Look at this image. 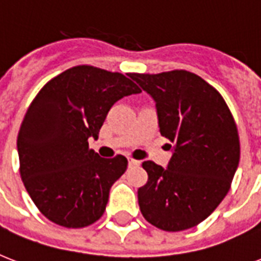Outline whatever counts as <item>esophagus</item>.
Masks as SVG:
<instances>
[{
	"label": "esophagus",
	"mask_w": 261,
	"mask_h": 261,
	"mask_svg": "<svg viewBox=\"0 0 261 261\" xmlns=\"http://www.w3.org/2000/svg\"><path fill=\"white\" fill-rule=\"evenodd\" d=\"M128 165H130V167H139V165H141V161L131 159V160H128Z\"/></svg>",
	"instance_id": "34e87169"
}]
</instances>
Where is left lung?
Wrapping results in <instances>:
<instances>
[{
  "mask_svg": "<svg viewBox=\"0 0 261 261\" xmlns=\"http://www.w3.org/2000/svg\"><path fill=\"white\" fill-rule=\"evenodd\" d=\"M130 77L155 100L160 133L174 143L164 169L145 161L138 190L143 218L165 231L203 222L230 190L240 161L237 124L218 90L187 70Z\"/></svg>",
  "mask_w": 261,
  "mask_h": 261,
  "instance_id": "obj_1",
  "label": "left lung"
}]
</instances>
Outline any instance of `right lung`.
<instances>
[{"label": "right lung", "mask_w": 261, "mask_h": 261, "mask_svg": "<svg viewBox=\"0 0 261 261\" xmlns=\"http://www.w3.org/2000/svg\"><path fill=\"white\" fill-rule=\"evenodd\" d=\"M139 92L122 73L80 65L35 96L17 135L18 171L35 206L51 222L80 229L101 218L111 186L128 163L122 154L101 159L88 139L97 138L119 98Z\"/></svg>", "instance_id": "1"}]
</instances>
